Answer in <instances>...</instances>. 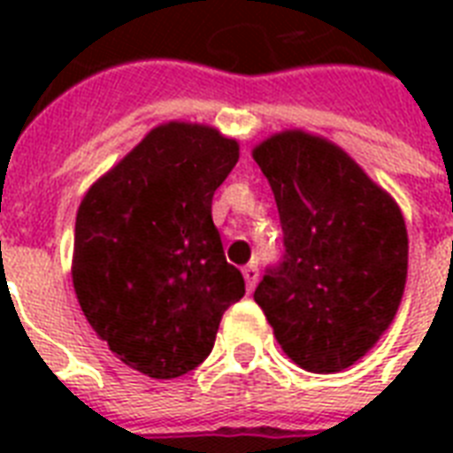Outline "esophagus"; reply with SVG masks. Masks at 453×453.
<instances>
[{"instance_id":"obj_1","label":"esophagus","mask_w":453,"mask_h":453,"mask_svg":"<svg viewBox=\"0 0 453 453\" xmlns=\"http://www.w3.org/2000/svg\"><path fill=\"white\" fill-rule=\"evenodd\" d=\"M242 275H244V282H247V289L254 291L256 282H258V268L256 265H247V268L242 270Z\"/></svg>"}]
</instances>
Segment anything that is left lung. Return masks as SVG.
<instances>
[{"mask_svg":"<svg viewBox=\"0 0 453 453\" xmlns=\"http://www.w3.org/2000/svg\"><path fill=\"white\" fill-rule=\"evenodd\" d=\"M275 195L282 261L254 301L277 343L312 373L348 369L395 319L407 284L400 206L326 138L282 131L254 150Z\"/></svg>","mask_w":453,"mask_h":453,"instance_id":"left-lung-1","label":"left lung"}]
</instances>
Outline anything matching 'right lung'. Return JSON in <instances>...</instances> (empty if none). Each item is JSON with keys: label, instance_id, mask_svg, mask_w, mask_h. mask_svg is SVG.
Wrapping results in <instances>:
<instances>
[{"label": "right lung", "instance_id": "add662e5", "mask_svg": "<svg viewBox=\"0 0 453 453\" xmlns=\"http://www.w3.org/2000/svg\"><path fill=\"white\" fill-rule=\"evenodd\" d=\"M237 159V141L211 127L162 124L81 199L77 301L110 350L150 379L202 365L223 312L244 296L211 219L213 192Z\"/></svg>", "mask_w": 453, "mask_h": 453}]
</instances>
